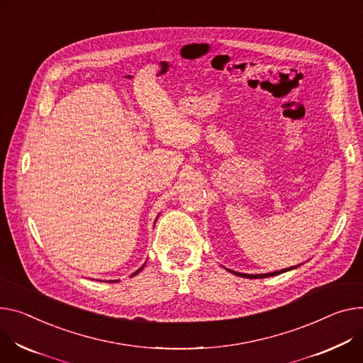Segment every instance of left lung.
<instances>
[{"label":"left lung","mask_w":363,"mask_h":363,"mask_svg":"<svg viewBox=\"0 0 363 363\" xmlns=\"http://www.w3.org/2000/svg\"><path fill=\"white\" fill-rule=\"evenodd\" d=\"M287 270H292V269H284V270H280V272H274V273H267V274H242V273H235V272H230L236 276H240V277H247V279H262V277H270V276H276V274H281Z\"/></svg>","instance_id":"obj_1"}]
</instances>
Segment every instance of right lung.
Masks as SVG:
<instances>
[{
  "label": "right lung",
  "instance_id": "add662e5",
  "mask_svg": "<svg viewBox=\"0 0 363 363\" xmlns=\"http://www.w3.org/2000/svg\"><path fill=\"white\" fill-rule=\"evenodd\" d=\"M143 267H144V265H143ZM143 267H141V269H140V270H137V272H135V273H134V274H133V276H135V274H138V273H140V272H141V270H143Z\"/></svg>",
  "mask_w": 363,
  "mask_h": 363
}]
</instances>
